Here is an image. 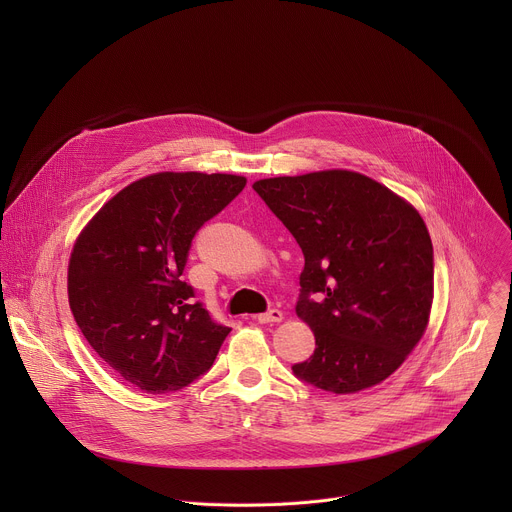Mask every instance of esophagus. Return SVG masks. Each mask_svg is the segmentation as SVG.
Masks as SVG:
<instances>
[{"instance_id":"1","label":"esophagus","mask_w":512,"mask_h":512,"mask_svg":"<svg viewBox=\"0 0 512 512\" xmlns=\"http://www.w3.org/2000/svg\"><path fill=\"white\" fill-rule=\"evenodd\" d=\"M255 320L261 322V324H273V322H281V320H283V314L273 308V310H269V312H265V314H257Z\"/></svg>"}]
</instances>
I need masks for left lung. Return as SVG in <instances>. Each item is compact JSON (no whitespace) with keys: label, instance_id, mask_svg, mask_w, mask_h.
I'll return each instance as SVG.
<instances>
[{"label":"left lung","instance_id":"left-lung-1","mask_svg":"<svg viewBox=\"0 0 512 512\" xmlns=\"http://www.w3.org/2000/svg\"><path fill=\"white\" fill-rule=\"evenodd\" d=\"M304 253L296 314L314 354L294 373L350 395L389 379L423 338L433 302V247L421 214L350 170L253 184Z\"/></svg>","mask_w":512,"mask_h":512}]
</instances>
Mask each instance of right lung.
<instances>
[{"instance_id": "add662e5", "label": "right lung", "mask_w": 512, "mask_h": 512, "mask_svg": "<svg viewBox=\"0 0 512 512\" xmlns=\"http://www.w3.org/2000/svg\"><path fill=\"white\" fill-rule=\"evenodd\" d=\"M247 184L235 174L158 172L107 200L75 241L68 304L93 350L145 393L206 373L231 328L210 320L182 271L196 231Z\"/></svg>"}]
</instances>
